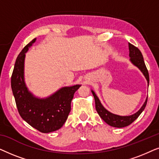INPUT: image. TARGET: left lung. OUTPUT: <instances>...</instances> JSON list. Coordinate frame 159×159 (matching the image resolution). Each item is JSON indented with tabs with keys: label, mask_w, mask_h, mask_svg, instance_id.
<instances>
[{
	"label": "left lung",
	"mask_w": 159,
	"mask_h": 159,
	"mask_svg": "<svg viewBox=\"0 0 159 159\" xmlns=\"http://www.w3.org/2000/svg\"><path fill=\"white\" fill-rule=\"evenodd\" d=\"M129 51L130 61L142 71L143 75L145 76V79L147 80L148 84H149V74L146 68V66H145V64L144 59H143V55L142 53H141L140 51L138 48L134 46V45H132L131 43H129ZM92 93L95 98V109H96L99 116H101V118L103 119L106 123H107L108 125L111 126V127L118 128L127 127V126L129 125L130 124L133 122V121L140 116L141 113L143 111V110L145 109L148 101L147 98L142 107H141L140 109L139 110L138 112H136L135 114L130 115V116H119V115L112 114V113L108 111V110H106L101 104V101H100V100L98 98L97 95H95L94 91L92 90Z\"/></svg>",
	"instance_id": "1"
}]
</instances>
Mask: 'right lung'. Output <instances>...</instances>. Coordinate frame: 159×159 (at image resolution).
I'll return each instance as SVG.
<instances>
[{"instance_id":"right-lung-1","label":"right lung","mask_w":159,"mask_h":159,"mask_svg":"<svg viewBox=\"0 0 159 159\" xmlns=\"http://www.w3.org/2000/svg\"><path fill=\"white\" fill-rule=\"evenodd\" d=\"M34 38L17 56L11 75V89L21 118L43 133L58 130L64 125L71 111V102L80 84L64 87L46 98H38L28 90L24 77L25 53Z\"/></svg>"}]
</instances>
